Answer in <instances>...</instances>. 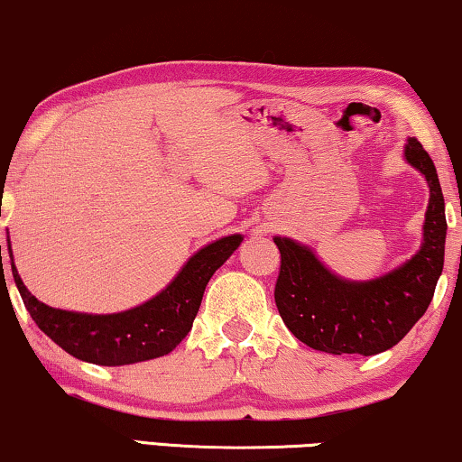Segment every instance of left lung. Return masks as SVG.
I'll return each instance as SVG.
<instances>
[{
    "instance_id": "1",
    "label": "left lung",
    "mask_w": 462,
    "mask_h": 462,
    "mask_svg": "<svg viewBox=\"0 0 462 462\" xmlns=\"http://www.w3.org/2000/svg\"><path fill=\"white\" fill-rule=\"evenodd\" d=\"M403 159L429 187L420 250L374 280H346L333 273L310 245L275 236L282 265L275 305L284 325L310 348L328 355H380L422 319L446 253V203L433 159L416 137H407Z\"/></svg>"
}]
</instances>
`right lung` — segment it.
I'll list each match as a JSON object with an SVG mask.
<instances>
[{
    "mask_svg": "<svg viewBox=\"0 0 462 462\" xmlns=\"http://www.w3.org/2000/svg\"><path fill=\"white\" fill-rule=\"evenodd\" d=\"M242 242L244 236L233 233L203 245L199 253L184 263L165 291H161L151 301L118 314H82V311L57 310L38 301L16 272L10 239L8 254L16 289L40 331H44L68 355L80 361L104 365V367H121V365L170 355L187 337L209 278Z\"/></svg>",
    "mask_w": 462,
    "mask_h": 462,
    "instance_id": "1",
    "label": "right lung"
}]
</instances>
